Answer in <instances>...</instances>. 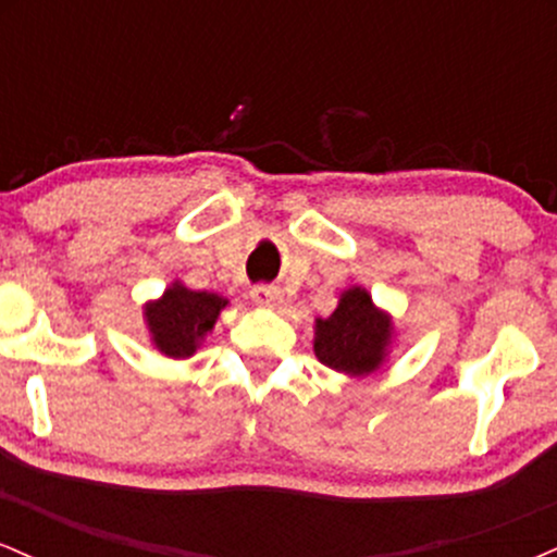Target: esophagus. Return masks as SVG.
Returning <instances> with one entry per match:
<instances>
[{
  "instance_id": "obj_1",
  "label": "esophagus",
  "mask_w": 557,
  "mask_h": 557,
  "mask_svg": "<svg viewBox=\"0 0 557 557\" xmlns=\"http://www.w3.org/2000/svg\"><path fill=\"white\" fill-rule=\"evenodd\" d=\"M251 298L257 300V304H272V300L280 298V290L274 285H253Z\"/></svg>"
}]
</instances>
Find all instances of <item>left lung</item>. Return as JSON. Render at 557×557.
<instances>
[{
  "label": "left lung",
  "instance_id": "8db88e82",
  "mask_svg": "<svg viewBox=\"0 0 557 557\" xmlns=\"http://www.w3.org/2000/svg\"><path fill=\"white\" fill-rule=\"evenodd\" d=\"M389 330V319L374 309L369 293L350 287L327 319H317L314 354L335 372L369 374L385 359Z\"/></svg>",
  "mask_w": 557,
  "mask_h": 557
}]
</instances>
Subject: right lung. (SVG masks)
Instances as JSON below:
<instances>
[{"label":"right lung","mask_w":557,"mask_h":557,"mask_svg":"<svg viewBox=\"0 0 557 557\" xmlns=\"http://www.w3.org/2000/svg\"><path fill=\"white\" fill-rule=\"evenodd\" d=\"M225 304L227 300L214 293H196L183 285H172L162 300L146 309L157 348L170 359L194 356L198 341L214 327Z\"/></svg>","instance_id":"right-lung-1"}]
</instances>
